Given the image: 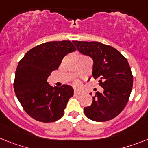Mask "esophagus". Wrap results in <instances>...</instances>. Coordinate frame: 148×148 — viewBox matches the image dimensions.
Returning <instances> with one entry per match:
<instances>
[{
    "label": "esophagus",
    "instance_id": "obj_1",
    "mask_svg": "<svg viewBox=\"0 0 148 148\" xmlns=\"http://www.w3.org/2000/svg\"><path fill=\"white\" fill-rule=\"evenodd\" d=\"M81 94V92L78 91V90H75L74 91V95H80Z\"/></svg>",
    "mask_w": 148,
    "mask_h": 148
}]
</instances>
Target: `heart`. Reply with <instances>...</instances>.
Wrapping results in <instances>:
<instances>
[{
  "label": "heart",
  "instance_id": "1",
  "mask_svg": "<svg viewBox=\"0 0 148 148\" xmlns=\"http://www.w3.org/2000/svg\"><path fill=\"white\" fill-rule=\"evenodd\" d=\"M75 84H76V85H78V84H79V83H78V82H76V83H75Z\"/></svg>",
  "mask_w": 148,
  "mask_h": 148
}]
</instances>
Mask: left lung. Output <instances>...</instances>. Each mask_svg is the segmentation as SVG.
<instances>
[{"mask_svg": "<svg viewBox=\"0 0 148 148\" xmlns=\"http://www.w3.org/2000/svg\"><path fill=\"white\" fill-rule=\"evenodd\" d=\"M73 43L80 53L92 59V76L104 89L103 92L95 93L92 105L84 108V114L97 122L112 120L126 107L133 85L127 59L113 47L99 42Z\"/></svg>", "mask_w": 148, "mask_h": 148, "instance_id": "left-lung-1", "label": "left lung"}]
</instances>
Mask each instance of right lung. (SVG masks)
Masks as SVG:
<instances>
[{
	"instance_id": "add662e5",
	"label": "right lung",
	"mask_w": 148,
	"mask_h": 148,
	"mask_svg": "<svg viewBox=\"0 0 148 148\" xmlns=\"http://www.w3.org/2000/svg\"><path fill=\"white\" fill-rule=\"evenodd\" d=\"M76 50L69 40L42 43L26 53L17 66L13 87L17 99L30 116L43 123L63 116L74 89L69 85L51 86L47 78L58 69L67 54Z\"/></svg>"
}]
</instances>
